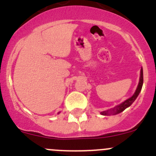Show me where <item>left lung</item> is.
Wrapping results in <instances>:
<instances>
[{"label":"left lung","mask_w":156,"mask_h":156,"mask_svg":"<svg viewBox=\"0 0 156 156\" xmlns=\"http://www.w3.org/2000/svg\"><path fill=\"white\" fill-rule=\"evenodd\" d=\"M143 86V69H140V80H139L138 85H137V87L136 89V91L134 92L133 96L129 98L126 99L125 101H123L121 104L118 105L114 108H111V109H108L107 111L101 112V114L103 115H115V114L120 113L122 111H124L126 108H128L129 106H130L132 105V103L136 100V98H137V96L140 94V90H141V88Z\"/></svg>","instance_id":"1"}]
</instances>
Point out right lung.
<instances>
[{"label": "right lung", "mask_w": 156, "mask_h": 156, "mask_svg": "<svg viewBox=\"0 0 156 156\" xmlns=\"http://www.w3.org/2000/svg\"><path fill=\"white\" fill-rule=\"evenodd\" d=\"M58 114H59V112H58Z\"/></svg>", "instance_id": "obj_1"}]
</instances>
